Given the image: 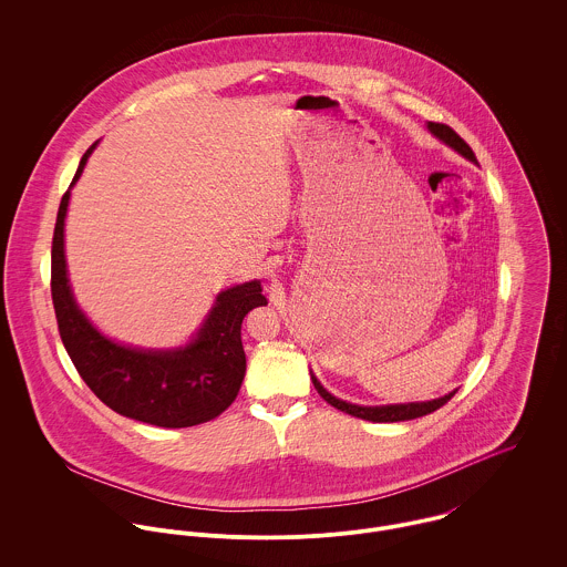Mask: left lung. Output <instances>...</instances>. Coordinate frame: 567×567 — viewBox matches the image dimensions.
Instances as JSON below:
<instances>
[{"mask_svg": "<svg viewBox=\"0 0 567 567\" xmlns=\"http://www.w3.org/2000/svg\"><path fill=\"white\" fill-rule=\"evenodd\" d=\"M427 128L439 137V140H443L445 144H450L454 151H458L463 157H467V159H472V162H476V155H474V151L470 148V144L454 131V128H450L447 124H439V122H430L427 124ZM312 382H315V389L319 391V395L323 398L327 404L333 405V408H338V410H342V412H347V414H351V416H358V419H367V421H375V423H393V421H408V419H416V416H423V414H430V412H434V410H439L441 405L447 404L452 398H454V393H450V395H445V398H439V400H432V402H421V404H398V405H355V404H347V402H340V400H336L333 395H329L327 391H324L323 386H321V382L312 375Z\"/></svg>", "mask_w": 567, "mask_h": 567, "instance_id": "obj_1", "label": "left lung"}]
</instances>
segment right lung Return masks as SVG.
<instances>
[{
  "mask_svg": "<svg viewBox=\"0 0 567 567\" xmlns=\"http://www.w3.org/2000/svg\"><path fill=\"white\" fill-rule=\"evenodd\" d=\"M91 148L82 155L72 185ZM68 203L70 189L56 216L50 286L61 340L84 384L117 414L151 425L189 427L216 419L234 404L243 386L246 355L240 329L252 308L268 303L261 284L248 281L218 295L198 338L185 349L140 351L111 342L84 319L68 284L63 248Z\"/></svg>",
  "mask_w": 567,
  "mask_h": 567,
  "instance_id": "right-lung-1",
  "label": "right lung"
}]
</instances>
